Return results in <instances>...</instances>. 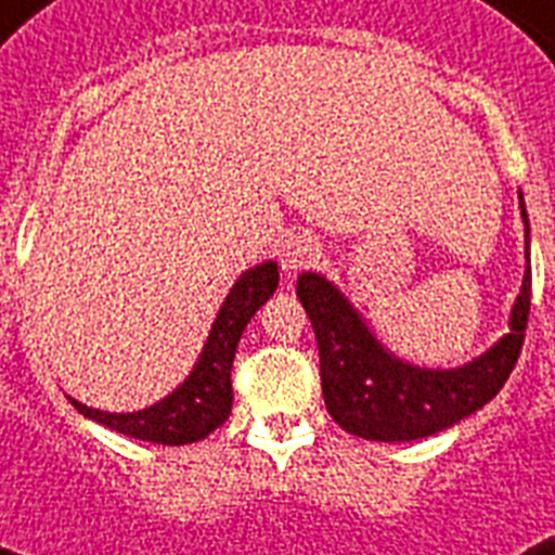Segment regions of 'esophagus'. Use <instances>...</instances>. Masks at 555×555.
Listing matches in <instances>:
<instances>
[{
	"label": "esophagus",
	"instance_id": "34e87169",
	"mask_svg": "<svg viewBox=\"0 0 555 555\" xmlns=\"http://www.w3.org/2000/svg\"><path fill=\"white\" fill-rule=\"evenodd\" d=\"M317 253V244H313L311 235H291L279 247V259H282V268L296 270L311 261V256Z\"/></svg>",
	"mask_w": 555,
	"mask_h": 555
}]
</instances>
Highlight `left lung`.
I'll list each match as a JSON object with an SVG mask.
<instances>
[{"instance_id": "obj_1", "label": "left lung", "mask_w": 555, "mask_h": 555, "mask_svg": "<svg viewBox=\"0 0 555 555\" xmlns=\"http://www.w3.org/2000/svg\"><path fill=\"white\" fill-rule=\"evenodd\" d=\"M521 216L527 224L525 201ZM530 285L527 268L509 334L499 346L464 369L429 371L388 354L337 287L317 273H302L296 294L317 334L322 395L331 417L357 438L386 443L426 438L464 421L490 403L516 369L530 317Z\"/></svg>"}]
</instances>
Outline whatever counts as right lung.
<instances>
[{
	"instance_id": "obj_1",
	"label": "right lung",
	"mask_w": 555,
	"mask_h": 555,
	"mask_svg": "<svg viewBox=\"0 0 555 555\" xmlns=\"http://www.w3.org/2000/svg\"><path fill=\"white\" fill-rule=\"evenodd\" d=\"M276 285L279 268L273 261H264L259 268L242 273L212 322L198 365L184 379V386L176 388L160 403L150 405L143 412L108 414L77 403L72 397L68 400L80 414L120 431V435H129V438L164 443V447H181V443L207 438L209 431L227 421V414L233 409L230 369H233L235 346L242 339V331L247 328L253 313L273 296Z\"/></svg>"
}]
</instances>
